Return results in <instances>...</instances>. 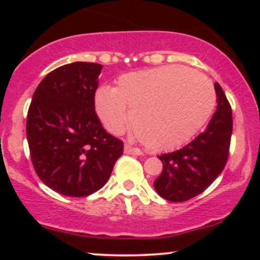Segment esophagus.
I'll use <instances>...</instances> for the list:
<instances>
[{
  "instance_id": "1",
  "label": "esophagus",
  "mask_w": 260,
  "mask_h": 260,
  "mask_svg": "<svg viewBox=\"0 0 260 260\" xmlns=\"http://www.w3.org/2000/svg\"><path fill=\"white\" fill-rule=\"evenodd\" d=\"M124 154H129V155H142V150L139 148L132 147L131 144H124Z\"/></svg>"
}]
</instances>
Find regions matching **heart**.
I'll return each instance as SVG.
<instances>
[{
    "mask_svg": "<svg viewBox=\"0 0 260 260\" xmlns=\"http://www.w3.org/2000/svg\"><path fill=\"white\" fill-rule=\"evenodd\" d=\"M96 111L110 132L121 133L129 121L151 150L180 147L209 121L216 105L210 79L198 72L165 66L128 73L115 89L103 86L95 98Z\"/></svg>",
    "mask_w": 260,
    "mask_h": 260,
    "instance_id": "b5f03b06",
    "label": "heart"
}]
</instances>
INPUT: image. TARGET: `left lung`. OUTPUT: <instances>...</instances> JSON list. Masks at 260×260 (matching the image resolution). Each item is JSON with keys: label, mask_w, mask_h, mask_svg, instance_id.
I'll use <instances>...</instances> for the list:
<instances>
[{"label": "left lung", "mask_w": 260, "mask_h": 260, "mask_svg": "<svg viewBox=\"0 0 260 260\" xmlns=\"http://www.w3.org/2000/svg\"><path fill=\"white\" fill-rule=\"evenodd\" d=\"M216 111L204 132L180 150L160 155L162 172L154 181L157 194L170 202H184L201 194L222 172L229 157L232 111L219 83Z\"/></svg>", "instance_id": "left-lung-1"}]
</instances>
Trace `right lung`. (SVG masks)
Instances as JSON below:
<instances>
[{"label":"right lung","instance_id":"obj_1","mask_svg":"<svg viewBox=\"0 0 260 260\" xmlns=\"http://www.w3.org/2000/svg\"><path fill=\"white\" fill-rule=\"evenodd\" d=\"M103 66L73 62L50 72L32 95L26 118L31 162L41 181L59 194L99 190L123 153L95 112Z\"/></svg>","mask_w":260,"mask_h":260}]
</instances>
